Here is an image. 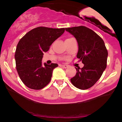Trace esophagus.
<instances>
[{
  "label": "esophagus",
  "instance_id": "1",
  "mask_svg": "<svg viewBox=\"0 0 122 122\" xmlns=\"http://www.w3.org/2000/svg\"><path fill=\"white\" fill-rule=\"evenodd\" d=\"M60 67H62V68H67L68 67V66L66 65H61V64H60Z\"/></svg>",
  "mask_w": 122,
  "mask_h": 122
}]
</instances>
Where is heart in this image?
Listing matches in <instances>:
<instances>
[{
    "mask_svg": "<svg viewBox=\"0 0 122 122\" xmlns=\"http://www.w3.org/2000/svg\"><path fill=\"white\" fill-rule=\"evenodd\" d=\"M71 38H68V39H66V40H69V39H71Z\"/></svg>",
    "mask_w": 122,
    "mask_h": 122,
    "instance_id": "obj_1",
    "label": "heart"
}]
</instances>
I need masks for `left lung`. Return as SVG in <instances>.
<instances>
[{"label":"left lung","instance_id":"obj_1","mask_svg":"<svg viewBox=\"0 0 122 122\" xmlns=\"http://www.w3.org/2000/svg\"><path fill=\"white\" fill-rule=\"evenodd\" d=\"M65 30L76 39L79 45L77 57L84 65L82 68H76L77 73L71 81L79 89H88L97 81L107 67L105 43L100 36L85 26L66 28Z\"/></svg>","mask_w":122,"mask_h":122}]
</instances>
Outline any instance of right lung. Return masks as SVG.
Returning a JSON list of instances; mask_svg holds the SVG:
<instances>
[{
	"instance_id": "right-lung-1",
	"label": "right lung",
	"mask_w": 122,
	"mask_h": 122,
	"mask_svg": "<svg viewBox=\"0 0 122 122\" xmlns=\"http://www.w3.org/2000/svg\"><path fill=\"white\" fill-rule=\"evenodd\" d=\"M65 31L64 28L38 27L30 30L18 42L15 54L16 68L19 77L28 88L42 89L51 80L57 64H42L43 53Z\"/></svg>"
}]
</instances>
